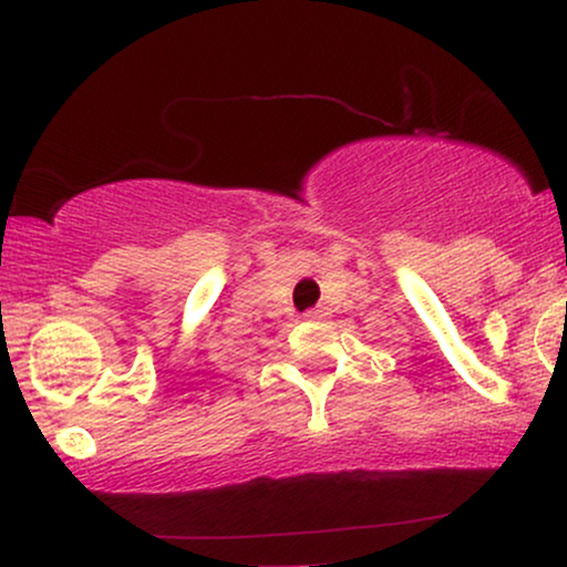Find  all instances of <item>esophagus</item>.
I'll use <instances>...</instances> for the list:
<instances>
[{
	"instance_id": "obj_1",
	"label": "esophagus",
	"mask_w": 567,
	"mask_h": 567,
	"mask_svg": "<svg viewBox=\"0 0 567 567\" xmlns=\"http://www.w3.org/2000/svg\"><path fill=\"white\" fill-rule=\"evenodd\" d=\"M306 320H322V317H324V309H322V306H317V309H309V311H306Z\"/></svg>"
}]
</instances>
